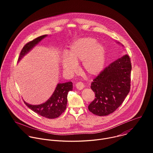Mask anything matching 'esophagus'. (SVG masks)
<instances>
[{
    "label": "esophagus",
    "instance_id": "obj_1",
    "mask_svg": "<svg viewBox=\"0 0 153 153\" xmlns=\"http://www.w3.org/2000/svg\"><path fill=\"white\" fill-rule=\"evenodd\" d=\"M76 88L78 90H82L83 88H84V85L83 84L82 82H77L76 84Z\"/></svg>",
    "mask_w": 153,
    "mask_h": 153
}]
</instances>
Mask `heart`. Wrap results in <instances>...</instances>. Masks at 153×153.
I'll use <instances>...</instances> for the list:
<instances>
[{
	"label": "heart",
	"instance_id": "obj_1",
	"mask_svg": "<svg viewBox=\"0 0 153 153\" xmlns=\"http://www.w3.org/2000/svg\"><path fill=\"white\" fill-rule=\"evenodd\" d=\"M105 60L104 46L93 38L84 37L71 43L68 53L62 56L61 65L64 72L73 74L77 70V64L82 62L83 71L89 76H96L103 70Z\"/></svg>",
	"mask_w": 153,
	"mask_h": 153
}]
</instances>
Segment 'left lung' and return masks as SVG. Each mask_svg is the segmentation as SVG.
<instances>
[{
    "label": "left lung",
    "mask_w": 153,
    "mask_h": 153,
    "mask_svg": "<svg viewBox=\"0 0 153 153\" xmlns=\"http://www.w3.org/2000/svg\"><path fill=\"white\" fill-rule=\"evenodd\" d=\"M131 63L128 54L106 67L91 83L95 99L89 105L93 114L103 116L113 113L123 103L130 90Z\"/></svg>",
    "instance_id": "1"
}]
</instances>
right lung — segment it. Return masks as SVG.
I'll list each match as a JSON object with an SVG mask.
<instances>
[{
	"label": "right lung",
	"mask_w": 153,
	"mask_h": 153,
	"mask_svg": "<svg viewBox=\"0 0 153 153\" xmlns=\"http://www.w3.org/2000/svg\"><path fill=\"white\" fill-rule=\"evenodd\" d=\"M47 36L45 34L39 36L25 45L21 50L18 62ZM72 90L73 83L71 82L58 83L53 95L46 102L37 105H30L25 101L24 103L31 110L40 116L48 119H55L59 117L66 110L67 95L68 92Z\"/></svg>",
	"instance_id": "add662e5"
}]
</instances>
